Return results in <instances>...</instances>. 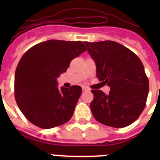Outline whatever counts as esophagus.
Listing matches in <instances>:
<instances>
[{
    "mask_svg": "<svg viewBox=\"0 0 160 160\" xmlns=\"http://www.w3.org/2000/svg\"><path fill=\"white\" fill-rule=\"evenodd\" d=\"M82 90L83 91H87V90H90V89L87 87H82Z\"/></svg>",
    "mask_w": 160,
    "mask_h": 160,
    "instance_id": "1",
    "label": "esophagus"
}]
</instances>
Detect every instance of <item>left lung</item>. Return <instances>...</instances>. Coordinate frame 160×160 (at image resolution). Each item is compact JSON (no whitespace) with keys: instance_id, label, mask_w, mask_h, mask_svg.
<instances>
[{"instance_id":"8db88e82","label":"left lung","mask_w":160,"mask_h":160,"mask_svg":"<svg viewBox=\"0 0 160 160\" xmlns=\"http://www.w3.org/2000/svg\"><path fill=\"white\" fill-rule=\"evenodd\" d=\"M96 64V74L111 90H92L90 109L100 123L115 128L131 125L145 108L149 81L143 65L131 49L118 42H84Z\"/></svg>"}]
</instances>
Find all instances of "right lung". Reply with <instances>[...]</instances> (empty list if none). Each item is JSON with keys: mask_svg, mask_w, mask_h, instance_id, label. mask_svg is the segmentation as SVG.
<instances>
[{"mask_svg": "<svg viewBox=\"0 0 160 160\" xmlns=\"http://www.w3.org/2000/svg\"><path fill=\"white\" fill-rule=\"evenodd\" d=\"M86 50L82 42L49 40L24 53L15 72L14 94L20 110L31 123L49 129L71 118L82 88H58L57 78Z\"/></svg>", "mask_w": 160, "mask_h": 160, "instance_id": "add662e5", "label": "right lung"}]
</instances>
